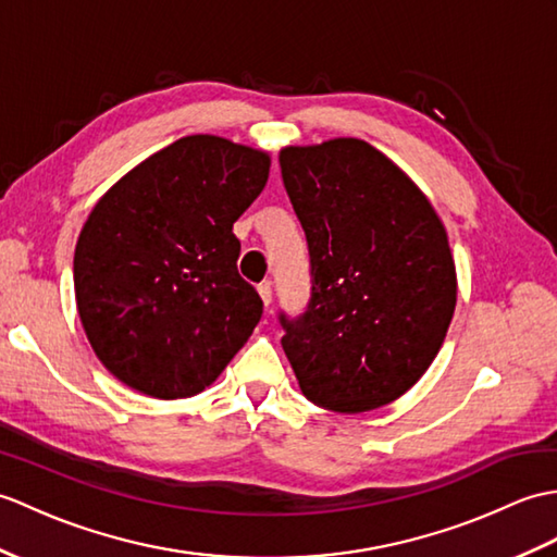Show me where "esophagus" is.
<instances>
[{"label": "esophagus", "mask_w": 557, "mask_h": 557, "mask_svg": "<svg viewBox=\"0 0 557 557\" xmlns=\"http://www.w3.org/2000/svg\"><path fill=\"white\" fill-rule=\"evenodd\" d=\"M258 294H261L265 308H270V304H273V287H270V282L258 284Z\"/></svg>", "instance_id": "1"}]
</instances>
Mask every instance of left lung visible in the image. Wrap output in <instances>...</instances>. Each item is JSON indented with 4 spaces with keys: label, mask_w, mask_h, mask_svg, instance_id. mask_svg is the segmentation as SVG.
<instances>
[{
    "label": "left lung",
    "mask_w": 557,
    "mask_h": 557,
    "mask_svg": "<svg viewBox=\"0 0 557 557\" xmlns=\"http://www.w3.org/2000/svg\"><path fill=\"white\" fill-rule=\"evenodd\" d=\"M280 168L310 256L306 310L280 313L301 392L337 412L392 404L432 366L456 310L442 220L363 139L287 147Z\"/></svg>",
    "instance_id": "left-lung-1"
}]
</instances>
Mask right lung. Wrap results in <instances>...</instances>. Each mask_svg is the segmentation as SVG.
Wrapping results in <instances>:
<instances>
[{
	"mask_svg": "<svg viewBox=\"0 0 557 557\" xmlns=\"http://www.w3.org/2000/svg\"><path fill=\"white\" fill-rule=\"evenodd\" d=\"M270 157L191 135L141 161L89 213L73 258L75 301L97 358L153 398L215 382L263 315L237 273L235 220Z\"/></svg>",
	"mask_w": 557,
	"mask_h": 557,
	"instance_id": "obj_1",
	"label": "right lung"
}]
</instances>
